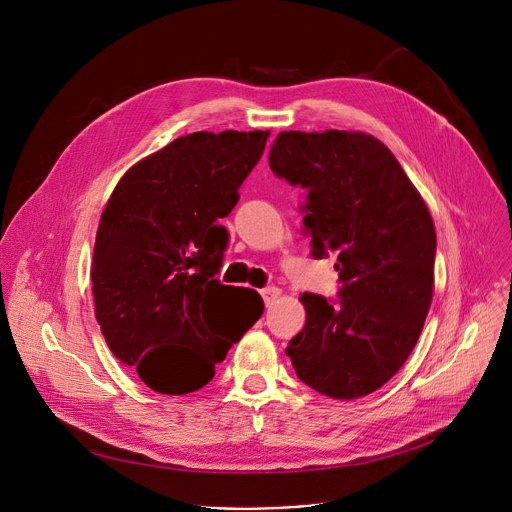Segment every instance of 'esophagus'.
Segmentation results:
<instances>
[{
	"label": "esophagus",
	"mask_w": 512,
	"mask_h": 512,
	"mask_svg": "<svg viewBox=\"0 0 512 512\" xmlns=\"http://www.w3.org/2000/svg\"><path fill=\"white\" fill-rule=\"evenodd\" d=\"M261 296H263L265 304L269 306V304H273L277 298L282 296V290H280V288H275V286H269V288H263V290H261Z\"/></svg>",
	"instance_id": "obj_1"
}]
</instances>
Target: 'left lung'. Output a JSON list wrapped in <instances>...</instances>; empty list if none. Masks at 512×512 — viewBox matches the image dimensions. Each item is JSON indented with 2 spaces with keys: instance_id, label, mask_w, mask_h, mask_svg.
I'll list each match as a JSON object with an SVG mask.
<instances>
[{
  "instance_id": "obj_1",
  "label": "left lung",
  "mask_w": 512,
  "mask_h": 512,
  "mask_svg": "<svg viewBox=\"0 0 512 512\" xmlns=\"http://www.w3.org/2000/svg\"><path fill=\"white\" fill-rule=\"evenodd\" d=\"M271 171L306 190L312 257L337 259V300L304 292V329L286 353L298 378L337 400L382 388L412 353L433 300L437 235L429 208L378 138L280 132Z\"/></svg>"
}]
</instances>
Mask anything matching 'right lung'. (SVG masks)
I'll use <instances>...</instances> for the list:
<instances>
[{
	"label": "right lung",
	"mask_w": 512,
	"mask_h": 512,
	"mask_svg": "<svg viewBox=\"0 0 512 512\" xmlns=\"http://www.w3.org/2000/svg\"><path fill=\"white\" fill-rule=\"evenodd\" d=\"M269 130L192 132L130 167L96 235L91 282L110 351L151 390L188 394L214 378L263 314L255 290L224 286L218 222L263 155ZM240 297L238 327L229 308Z\"/></svg>",
	"instance_id": "add662e5"
}]
</instances>
